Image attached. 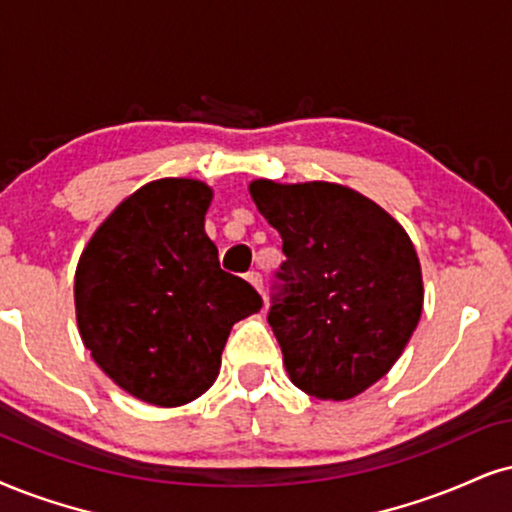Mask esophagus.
I'll return each mask as SVG.
<instances>
[{
	"label": "esophagus",
	"instance_id": "obj_1",
	"mask_svg": "<svg viewBox=\"0 0 512 512\" xmlns=\"http://www.w3.org/2000/svg\"><path fill=\"white\" fill-rule=\"evenodd\" d=\"M246 280L251 282V285H254L258 292L263 294V275L261 273H256V270H251V273H246Z\"/></svg>",
	"mask_w": 512,
	"mask_h": 512
}]
</instances>
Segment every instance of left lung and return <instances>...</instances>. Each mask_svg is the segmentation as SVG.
<instances>
[{"instance_id": "left-lung-1", "label": "left lung", "mask_w": 512, "mask_h": 512, "mask_svg": "<svg viewBox=\"0 0 512 512\" xmlns=\"http://www.w3.org/2000/svg\"><path fill=\"white\" fill-rule=\"evenodd\" d=\"M249 192L282 237L268 325L289 377L315 399L361 394L399 361L418 327L422 273L413 244L389 213L349 187L256 180Z\"/></svg>"}]
</instances>
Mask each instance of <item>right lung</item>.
<instances>
[{"mask_svg": "<svg viewBox=\"0 0 512 512\" xmlns=\"http://www.w3.org/2000/svg\"><path fill=\"white\" fill-rule=\"evenodd\" d=\"M204 182H149L99 225L75 270L80 337L118 387L182 406L211 387L232 325L263 299L220 268Z\"/></svg>", "mask_w": 512, "mask_h": 512, "instance_id": "obj_1", "label": "right lung"}]
</instances>
